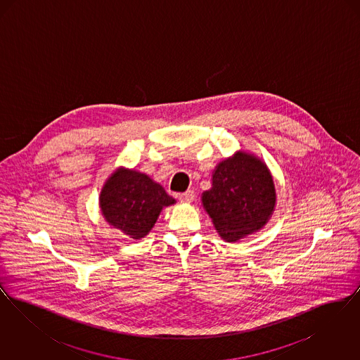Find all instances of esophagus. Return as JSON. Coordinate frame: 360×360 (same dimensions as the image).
I'll return each instance as SVG.
<instances>
[{
    "mask_svg": "<svg viewBox=\"0 0 360 360\" xmlns=\"http://www.w3.org/2000/svg\"><path fill=\"white\" fill-rule=\"evenodd\" d=\"M179 201L181 202H193V200H194V191L193 190H188V191H185V193H182V194H179Z\"/></svg>",
    "mask_w": 360,
    "mask_h": 360,
    "instance_id": "34e87169",
    "label": "esophagus"
}]
</instances>
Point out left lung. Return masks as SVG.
Segmentation results:
<instances>
[{
  "mask_svg": "<svg viewBox=\"0 0 360 360\" xmlns=\"http://www.w3.org/2000/svg\"><path fill=\"white\" fill-rule=\"evenodd\" d=\"M276 194L267 166L252 154L239 151L220 162L202 205L219 235L238 241L263 228L274 212Z\"/></svg>",
  "mask_w": 360,
  "mask_h": 360,
  "instance_id": "obj_1",
  "label": "left lung"
}]
</instances>
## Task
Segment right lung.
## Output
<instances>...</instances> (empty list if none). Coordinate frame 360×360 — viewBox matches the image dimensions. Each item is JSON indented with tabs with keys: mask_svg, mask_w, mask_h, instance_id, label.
<instances>
[{
	"mask_svg": "<svg viewBox=\"0 0 360 360\" xmlns=\"http://www.w3.org/2000/svg\"><path fill=\"white\" fill-rule=\"evenodd\" d=\"M172 204L175 200L148 175L122 167L109 176L100 194L105 220L131 239L147 236L162 209Z\"/></svg>",
	"mask_w": 360,
	"mask_h": 360,
	"instance_id": "1",
	"label": "right lung"
}]
</instances>
